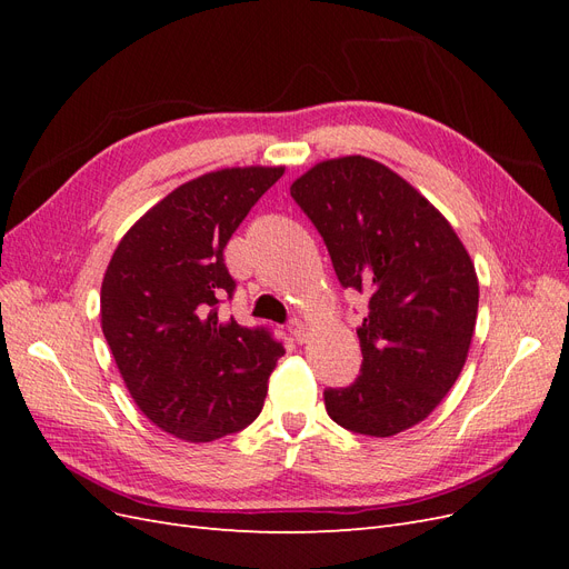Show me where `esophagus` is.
<instances>
[{
	"instance_id": "34e87169",
	"label": "esophagus",
	"mask_w": 569,
	"mask_h": 569,
	"mask_svg": "<svg viewBox=\"0 0 569 569\" xmlns=\"http://www.w3.org/2000/svg\"><path fill=\"white\" fill-rule=\"evenodd\" d=\"M289 335L295 337L299 343H303V341H306V337H308V325H306L303 320H299V318L289 320Z\"/></svg>"
}]
</instances>
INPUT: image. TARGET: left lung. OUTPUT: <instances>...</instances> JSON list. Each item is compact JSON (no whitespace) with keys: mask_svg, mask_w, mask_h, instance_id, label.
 I'll list each match as a JSON object with an SVG mask.
<instances>
[{"mask_svg":"<svg viewBox=\"0 0 569 569\" xmlns=\"http://www.w3.org/2000/svg\"><path fill=\"white\" fill-rule=\"evenodd\" d=\"M343 287L368 299L358 380L327 389L337 425L368 437L416 427L456 385L477 325L479 282L439 209L385 163L327 159L289 187Z\"/></svg>","mask_w":569,"mask_h":569,"instance_id":"obj_1","label":"left lung"}]
</instances>
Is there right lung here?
<instances>
[{
    "mask_svg": "<svg viewBox=\"0 0 569 569\" xmlns=\"http://www.w3.org/2000/svg\"><path fill=\"white\" fill-rule=\"evenodd\" d=\"M284 166L220 168L163 197L120 239L101 282V332L137 408L163 432L206 443L263 408L284 356L268 330L222 318V261L239 222Z\"/></svg>",
    "mask_w": 569,
    "mask_h": 569,
    "instance_id": "1",
    "label": "right lung"
}]
</instances>
